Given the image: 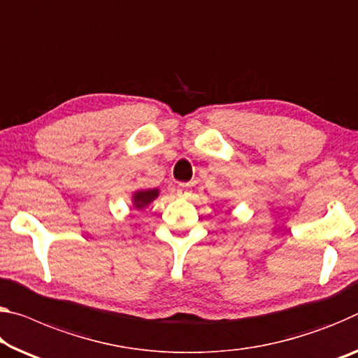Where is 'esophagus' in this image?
I'll return each mask as SVG.
<instances>
[{
	"mask_svg": "<svg viewBox=\"0 0 358 358\" xmlns=\"http://www.w3.org/2000/svg\"><path fill=\"white\" fill-rule=\"evenodd\" d=\"M177 194L180 197H188L191 194V185L188 183H180L177 188Z\"/></svg>",
	"mask_w": 358,
	"mask_h": 358,
	"instance_id": "34e87169",
	"label": "esophagus"
}]
</instances>
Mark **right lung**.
Returning <instances> with one entry per match:
<instances>
[{
	"label": "right lung",
	"instance_id": "obj_1",
	"mask_svg": "<svg viewBox=\"0 0 358 358\" xmlns=\"http://www.w3.org/2000/svg\"><path fill=\"white\" fill-rule=\"evenodd\" d=\"M159 196V189H140V191H135L134 196H132V203L134 207L140 210V208H145L146 206H150V203L156 199Z\"/></svg>",
	"mask_w": 358,
	"mask_h": 358
}]
</instances>
